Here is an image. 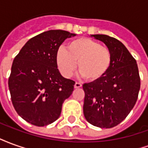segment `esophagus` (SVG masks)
<instances>
[{
	"label": "esophagus",
	"instance_id": "esophagus-1",
	"mask_svg": "<svg viewBox=\"0 0 148 148\" xmlns=\"http://www.w3.org/2000/svg\"><path fill=\"white\" fill-rule=\"evenodd\" d=\"M82 87V84L80 82H75L74 84V88L75 89H78V88H81Z\"/></svg>",
	"mask_w": 148,
	"mask_h": 148
}]
</instances>
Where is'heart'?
I'll return each instance as SVG.
<instances>
[{"label":"heart","instance_id":"1","mask_svg":"<svg viewBox=\"0 0 148 148\" xmlns=\"http://www.w3.org/2000/svg\"><path fill=\"white\" fill-rule=\"evenodd\" d=\"M81 75L89 82H95L106 75L112 63L111 50L89 38H79L69 42L67 50L60 47L57 52L58 69L65 77L75 71L76 63Z\"/></svg>","mask_w":148,"mask_h":148}]
</instances>
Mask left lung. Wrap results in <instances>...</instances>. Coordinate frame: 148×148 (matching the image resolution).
Masks as SVG:
<instances>
[{"label":"left lung","instance_id":"left-lung-1","mask_svg":"<svg viewBox=\"0 0 148 148\" xmlns=\"http://www.w3.org/2000/svg\"><path fill=\"white\" fill-rule=\"evenodd\" d=\"M111 50L112 63L101 79L82 86L83 113L90 124L101 128L113 127L133 109L140 89L136 59L118 39L106 35H91Z\"/></svg>","mask_w":148,"mask_h":148}]
</instances>
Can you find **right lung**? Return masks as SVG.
<instances>
[{
  "mask_svg": "<svg viewBox=\"0 0 148 148\" xmlns=\"http://www.w3.org/2000/svg\"><path fill=\"white\" fill-rule=\"evenodd\" d=\"M75 36L63 30L47 31L29 39L15 57L8 88L15 110L28 123L42 127L61 114L75 82L58 71L57 52L65 39Z\"/></svg>",
  "mask_w": 148,
  "mask_h": 148,
  "instance_id": "add662e5",
  "label": "right lung"
}]
</instances>
